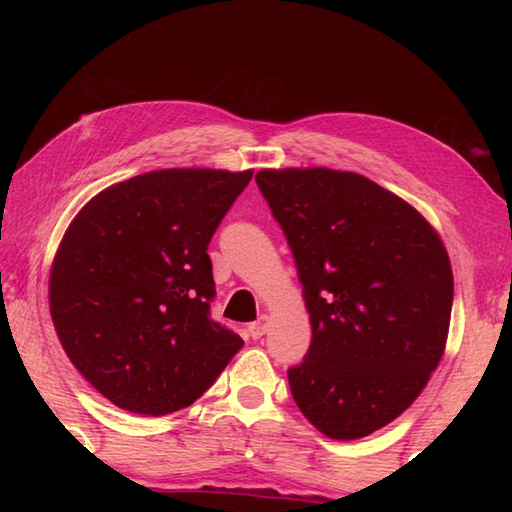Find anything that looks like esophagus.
Segmentation results:
<instances>
[{
  "label": "esophagus",
  "instance_id": "obj_1",
  "mask_svg": "<svg viewBox=\"0 0 512 512\" xmlns=\"http://www.w3.org/2000/svg\"><path fill=\"white\" fill-rule=\"evenodd\" d=\"M266 330H268V317H266V314H262V317H259L255 323L248 325L250 339H262V336L266 334Z\"/></svg>",
  "mask_w": 512,
  "mask_h": 512
}]
</instances>
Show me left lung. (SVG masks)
<instances>
[{
    "instance_id": "1",
    "label": "left lung",
    "mask_w": 512,
    "mask_h": 512,
    "mask_svg": "<svg viewBox=\"0 0 512 512\" xmlns=\"http://www.w3.org/2000/svg\"><path fill=\"white\" fill-rule=\"evenodd\" d=\"M257 187L284 231L312 341L288 369L292 398L334 440L365 438L427 385L447 343L453 273L429 222L358 173L264 169Z\"/></svg>"
}]
</instances>
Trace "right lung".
<instances>
[{
	"label": "right lung",
	"instance_id": "right-lung-1",
	"mask_svg": "<svg viewBox=\"0 0 512 512\" xmlns=\"http://www.w3.org/2000/svg\"><path fill=\"white\" fill-rule=\"evenodd\" d=\"M253 171L162 169L101 191L74 217L50 314L83 378L145 416L189 407L244 345L213 321L211 237Z\"/></svg>",
	"mask_w": 512,
	"mask_h": 512
}]
</instances>
